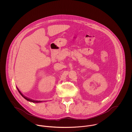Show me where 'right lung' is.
I'll return each mask as SVG.
<instances>
[{
  "label": "right lung",
  "mask_w": 132,
  "mask_h": 132,
  "mask_svg": "<svg viewBox=\"0 0 132 132\" xmlns=\"http://www.w3.org/2000/svg\"><path fill=\"white\" fill-rule=\"evenodd\" d=\"M17 89H18V92H19V93H20V94H21L25 99H26L27 101H29V102H33V103H38V102H38V101H34V100H30V98H28L27 97H25V96H24L20 92V91L19 90V89L17 87Z\"/></svg>",
  "instance_id": "1"
}]
</instances>
